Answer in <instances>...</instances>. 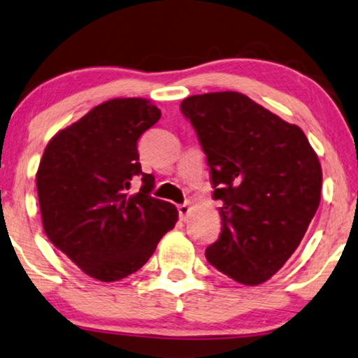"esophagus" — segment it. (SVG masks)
<instances>
[{
  "instance_id": "obj_1",
  "label": "esophagus",
  "mask_w": 358,
  "mask_h": 358,
  "mask_svg": "<svg viewBox=\"0 0 358 358\" xmlns=\"http://www.w3.org/2000/svg\"><path fill=\"white\" fill-rule=\"evenodd\" d=\"M178 212H179V219L185 220L189 217L190 206H189V203H180V206H178Z\"/></svg>"
}]
</instances>
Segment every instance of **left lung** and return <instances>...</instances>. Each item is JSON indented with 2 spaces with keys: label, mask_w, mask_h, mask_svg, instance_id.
Masks as SVG:
<instances>
[{
  "label": "left lung",
  "mask_w": 358,
  "mask_h": 358,
  "mask_svg": "<svg viewBox=\"0 0 358 358\" xmlns=\"http://www.w3.org/2000/svg\"><path fill=\"white\" fill-rule=\"evenodd\" d=\"M180 111L207 156L222 234L212 266L259 285L294 253L321 202L322 169L303 129L238 92L182 100Z\"/></svg>",
  "instance_id": "obj_1"
}]
</instances>
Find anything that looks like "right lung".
I'll return each instance as SVG.
<instances>
[{
  "instance_id": "obj_1",
  "label": "right lung",
  "mask_w": 358,
  "mask_h": 358,
  "mask_svg": "<svg viewBox=\"0 0 358 358\" xmlns=\"http://www.w3.org/2000/svg\"><path fill=\"white\" fill-rule=\"evenodd\" d=\"M161 118L145 99L105 101L45 146L36 174L48 238L85 275L123 280L145 264L178 208L151 197L155 176L141 171L138 139ZM142 189L129 194L134 180Z\"/></svg>"
}]
</instances>
